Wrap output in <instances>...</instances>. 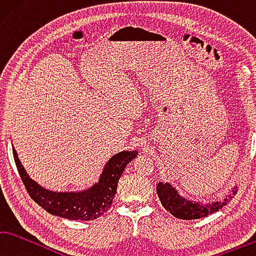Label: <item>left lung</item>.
I'll list each match as a JSON object with an SVG mask.
<instances>
[{
  "label": "left lung",
  "instance_id": "left-lung-1",
  "mask_svg": "<svg viewBox=\"0 0 256 256\" xmlns=\"http://www.w3.org/2000/svg\"><path fill=\"white\" fill-rule=\"evenodd\" d=\"M156 191H158L160 204L170 214H172L174 217L178 219L192 220V219L207 217L208 214H212L225 207L232 198V196L236 194L237 186L232 190V194H228L227 198L206 204L186 199L184 196H180L176 188H173L168 182H160L156 186Z\"/></svg>",
  "mask_w": 256,
  "mask_h": 256
}]
</instances>
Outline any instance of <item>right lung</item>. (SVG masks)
Here are the masks:
<instances>
[{"mask_svg":"<svg viewBox=\"0 0 256 256\" xmlns=\"http://www.w3.org/2000/svg\"><path fill=\"white\" fill-rule=\"evenodd\" d=\"M12 150L18 172L31 199L49 214L72 220H93L101 217L110 208L121 174L138 154L136 150H124L112 156L103 168L100 180L88 190L54 192L44 189L30 178L18 158L16 150Z\"/></svg>","mask_w":256,"mask_h":256,"instance_id":"1","label":"right lung"}]
</instances>
